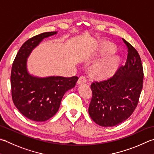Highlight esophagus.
<instances>
[{
	"mask_svg": "<svg viewBox=\"0 0 154 154\" xmlns=\"http://www.w3.org/2000/svg\"><path fill=\"white\" fill-rule=\"evenodd\" d=\"M87 81V79L85 76H81L79 79L77 81V85H81V84H83V83H85Z\"/></svg>",
	"mask_w": 154,
	"mask_h": 154,
	"instance_id": "1",
	"label": "esophagus"
}]
</instances>
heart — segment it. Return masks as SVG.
<instances>
[{"label":"heart","mask_w":154,"mask_h":154,"mask_svg":"<svg viewBox=\"0 0 154 154\" xmlns=\"http://www.w3.org/2000/svg\"><path fill=\"white\" fill-rule=\"evenodd\" d=\"M113 47V45L109 44L107 45L106 48L107 49H111ZM118 59V56L115 53H111L96 62L92 67V72L98 77L109 76L115 71Z\"/></svg>","instance_id":"obj_1"}]
</instances>
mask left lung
I'll use <instances>...</instances> for the list:
<instances>
[{"label":"left lung","mask_w":154,"mask_h":154,"mask_svg":"<svg viewBox=\"0 0 154 154\" xmlns=\"http://www.w3.org/2000/svg\"><path fill=\"white\" fill-rule=\"evenodd\" d=\"M128 48L125 63L112 77L91 84L92 99L89 114L103 127H113L125 121L133 113L143 87V71L137 51L125 39Z\"/></svg>","instance_id":"obj_1"}]
</instances>
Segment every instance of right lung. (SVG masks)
<instances>
[{
    "mask_svg": "<svg viewBox=\"0 0 154 154\" xmlns=\"http://www.w3.org/2000/svg\"><path fill=\"white\" fill-rule=\"evenodd\" d=\"M57 33V31L43 32L27 40L20 48L12 66L11 83L13 103L24 116L35 122L47 121L55 116L63 95L73 88L78 80L76 76L39 77L29 73L27 59L32 50L44 38Z\"/></svg>",
    "mask_w": 154,
    "mask_h": 154,
    "instance_id": "obj_1",
    "label": "right lung"
}]
</instances>
